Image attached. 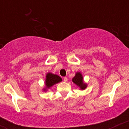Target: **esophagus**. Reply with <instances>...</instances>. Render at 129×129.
Listing matches in <instances>:
<instances>
[{
    "label": "esophagus",
    "instance_id": "34e87169",
    "mask_svg": "<svg viewBox=\"0 0 129 129\" xmlns=\"http://www.w3.org/2000/svg\"><path fill=\"white\" fill-rule=\"evenodd\" d=\"M67 81H68L67 78H66V77H64V78H63V81H64L65 82H67Z\"/></svg>",
    "mask_w": 129,
    "mask_h": 129
}]
</instances>
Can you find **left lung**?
<instances>
[{"instance_id": "obj_1", "label": "left lung", "mask_w": 129, "mask_h": 129, "mask_svg": "<svg viewBox=\"0 0 129 129\" xmlns=\"http://www.w3.org/2000/svg\"><path fill=\"white\" fill-rule=\"evenodd\" d=\"M72 82L79 88L80 90H84L87 87V84L84 82L83 76L80 72L76 73L75 76L72 78Z\"/></svg>"}]
</instances>
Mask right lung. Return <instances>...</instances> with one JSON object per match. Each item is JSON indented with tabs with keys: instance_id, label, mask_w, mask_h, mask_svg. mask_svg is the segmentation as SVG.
Wrapping results in <instances>:
<instances>
[{
	"instance_id": "1",
	"label": "right lung",
	"mask_w": 129,
	"mask_h": 129,
	"mask_svg": "<svg viewBox=\"0 0 129 129\" xmlns=\"http://www.w3.org/2000/svg\"><path fill=\"white\" fill-rule=\"evenodd\" d=\"M62 81V78L58 75L51 73L49 72L46 74V78L45 80V87L43 88L44 91H48L49 88L53 87L54 84H56Z\"/></svg>"
}]
</instances>
